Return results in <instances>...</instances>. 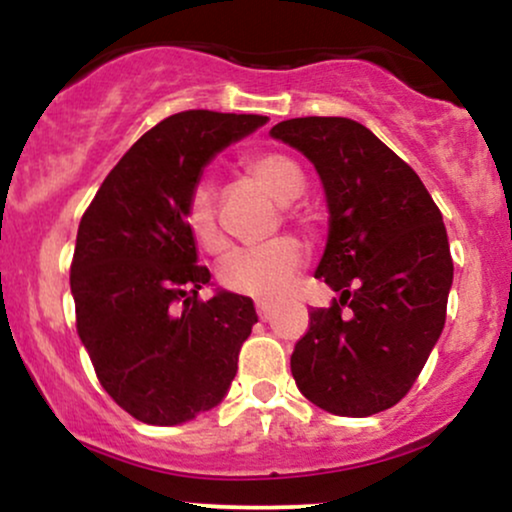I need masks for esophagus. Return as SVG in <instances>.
I'll return each instance as SVG.
<instances>
[{"label":"esophagus","mask_w":512,"mask_h":512,"mask_svg":"<svg viewBox=\"0 0 512 512\" xmlns=\"http://www.w3.org/2000/svg\"><path fill=\"white\" fill-rule=\"evenodd\" d=\"M257 315H260V320H264L267 322L269 317H272V303H267V301H257Z\"/></svg>","instance_id":"1"}]
</instances>
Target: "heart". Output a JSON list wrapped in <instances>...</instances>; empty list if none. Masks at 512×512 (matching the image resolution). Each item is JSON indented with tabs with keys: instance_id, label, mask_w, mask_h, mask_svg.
<instances>
[{
	"instance_id": "1",
	"label": "heart",
	"mask_w": 512,
	"mask_h": 512,
	"mask_svg": "<svg viewBox=\"0 0 512 512\" xmlns=\"http://www.w3.org/2000/svg\"><path fill=\"white\" fill-rule=\"evenodd\" d=\"M245 170L276 202L291 204L303 195L305 175L296 161L284 154H260L245 161ZM187 226L202 248L219 250L221 233L216 221L214 190L202 182L187 204ZM305 264V250L296 238L281 236L252 248L233 250L219 267V279L228 291L257 301H274L284 296L293 276Z\"/></svg>"
}]
</instances>
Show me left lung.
I'll return each instance as SVG.
<instances>
[{"mask_svg":"<svg viewBox=\"0 0 512 512\" xmlns=\"http://www.w3.org/2000/svg\"><path fill=\"white\" fill-rule=\"evenodd\" d=\"M313 163L330 231L315 276L339 301L310 313L291 354L298 390L337 416L378 414L419 378L445 325L452 257L419 175L349 117H293L269 129ZM349 304V316L341 308Z\"/></svg>","mask_w":512,"mask_h":512,"instance_id":"8db88e82","label":"left lung"}]
</instances>
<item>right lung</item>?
I'll use <instances>...</instances> for the list:
<instances>
[{"label":"right lung","mask_w":512,"mask_h":512,"mask_svg":"<svg viewBox=\"0 0 512 512\" xmlns=\"http://www.w3.org/2000/svg\"><path fill=\"white\" fill-rule=\"evenodd\" d=\"M264 115L185 110L139 139L81 216L72 262L76 332L98 380L134 419L178 426L214 409L257 322L252 298L211 286L187 204L219 151Z\"/></svg>","instance_id":"obj_1"}]
</instances>
